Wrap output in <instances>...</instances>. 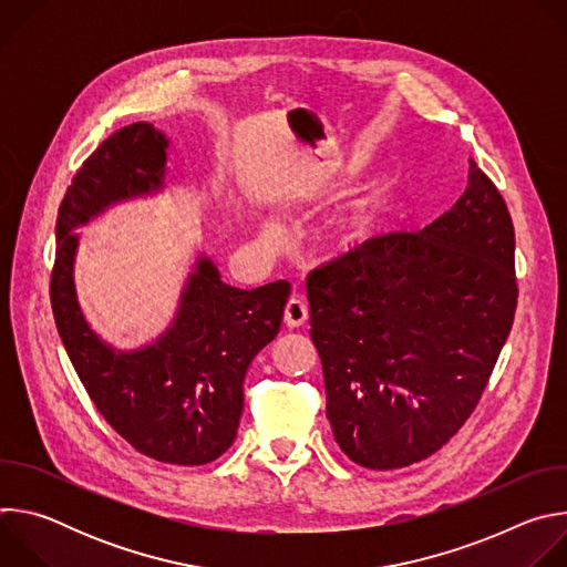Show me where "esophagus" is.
I'll return each instance as SVG.
<instances>
[{
  "mask_svg": "<svg viewBox=\"0 0 567 567\" xmlns=\"http://www.w3.org/2000/svg\"><path fill=\"white\" fill-rule=\"evenodd\" d=\"M307 313H309V309H307V305H305L302 298H298V296L289 298L287 305H285V313H282L285 326H287V328H300V326H305Z\"/></svg>",
  "mask_w": 567,
  "mask_h": 567,
  "instance_id": "34e87169",
  "label": "esophagus"
}]
</instances>
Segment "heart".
<instances>
[{"label":"heart","instance_id":"1","mask_svg":"<svg viewBox=\"0 0 567 567\" xmlns=\"http://www.w3.org/2000/svg\"><path fill=\"white\" fill-rule=\"evenodd\" d=\"M374 221V210L370 204H359L343 221V228L348 233V237H363ZM265 235L267 237H276L278 235V226L276 224H265Z\"/></svg>","mask_w":567,"mask_h":567}]
</instances>
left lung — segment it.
<instances>
[{
	"label": "left lung",
	"mask_w": 567,
	"mask_h": 567,
	"mask_svg": "<svg viewBox=\"0 0 567 567\" xmlns=\"http://www.w3.org/2000/svg\"><path fill=\"white\" fill-rule=\"evenodd\" d=\"M514 224L471 158L455 206L307 276L309 334L341 451L365 468L426 460L468 420L512 332Z\"/></svg>",
	"instance_id": "8db88e82"
}]
</instances>
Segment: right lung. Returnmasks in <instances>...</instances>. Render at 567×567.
<instances>
[{"label":"right lung","instance_id":"1","mask_svg":"<svg viewBox=\"0 0 567 567\" xmlns=\"http://www.w3.org/2000/svg\"><path fill=\"white\" fill-rule=\"evenodd\" d=\"M168 145L154 125L132 123L75 173L55 221L51 307L62 346L107 424L147 457L197 466L233 444L245 409L241 383L280 332L291 285L237 289L202 256L175 322L154 343L123 352L101 341L75 298L73 230L112 204L164 188Z\"/></svg>","mask_w":567,"mask_h":567}]
</instances>
